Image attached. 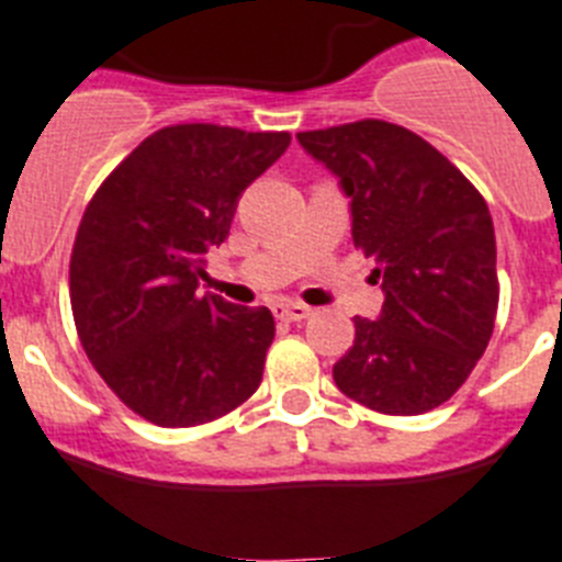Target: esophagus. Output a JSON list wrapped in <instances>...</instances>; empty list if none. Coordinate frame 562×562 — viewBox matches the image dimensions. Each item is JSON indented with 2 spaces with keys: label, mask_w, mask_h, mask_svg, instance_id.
I'll use <instances>...</instances> for the list:
<instances>
[{
  "label": "esophagus",
  "mask_w": 562,
  "mask_h": 562,
  "mask_svg": "<svg viewBox=\"0 0 562 562\" xmlns=\"http://www.w3.org/2000/svg\"><path fill=\"white\" fill-rule=\"evenodd\" d=\"M272 313H276V318H281V322H304L313 310H310L307 304H299V301H281V304L272 307Z\"/></svg>",
  "instance_id": "obj_1"
}]
</instances>
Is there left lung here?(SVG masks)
Wrapping results in <instances>:
<instances>
[{
	"mask_svg": "<svg viewBox=\"0 0 562 562\" xmlns=\"http://www.w3.org/2000/svg\"><path fill=\"white\" fill-rule=\"evenodd\" d=\"M341 178L353 244L373 258L384 307L356 315V341L333 368L338 391L387 416L428 414L465 384L494 333L497 240L488 203L457 166L387 120L299 132Z\"/></svg>",
	"mask_w": 562,
	"mask_h": 562,
	"instance_id": "left-lung-1",
	"label": "left lung"
}]
</instances>
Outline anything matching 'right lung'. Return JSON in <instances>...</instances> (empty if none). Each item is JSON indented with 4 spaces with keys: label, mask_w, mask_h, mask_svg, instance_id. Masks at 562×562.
Here are the masks:
<instances>
[{
    "label": "right lung",
    "mask_w": 562,
    "mask_h": 562,
    "mask_svg": "<svg viewBox=\"0 0 562 562\" xmlns=\"http://www.w3.org/2000/svg\"><path fill=\"white\" fill-rule=\"evenodd\" d=\"M286 146L290 132L166 125L88 201L68 272L74 324L97 373L146 422L192 428L258 391L272 313L201 295L198 281L240 192Z\"/></svg>",
    "instance_id": "1"
}]
</instances>
